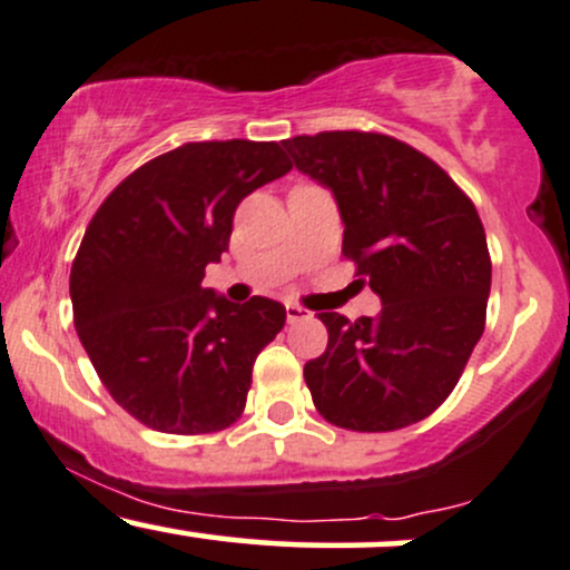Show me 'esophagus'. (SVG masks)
<instances>
[{"label":"esophagus","mask_w":570,"mask_h":570,"mask_svg":"<svg viewBox=\"0 0 570 570\" xmlns=\"http://www.w3.org/2000/svg\"><path fill=\"white\" fill-rule=\"evenodd\" d=\"M285 317H287V323H298V320L309 317V312L298 304H285Z\"/></svg>","instance_id":"34e87169"}]
</instances>
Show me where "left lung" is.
Listing matches in <instances>:
<instances>
[{"label": "left lung", "mask_w": 570, "mask_h": 570, "mask_svg": "<svg viewBox=\"0 0 570 570\" xmlns=\"http://www.w3.org/2000/svg\"><path fill=\"white\" fill-rule=\"evenodd\" d=\"M336 199L344 256L381 298L376 317L323 312L327 350L304 365L331 424L392 432L453 392L485 327L491 256L478 210L430 157L379 132L283 140Z\"/></svg>", "instance_id": "1"}]
</instances>
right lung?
Masks as SVG:
<instances>
[{"instance_id": "add662e5", "label": "right lung", "mask_w": 570, "mask_h": 570, "mask_svg": "<svg viewBox=\"0 0 570 570\" xmlns=\"http://www.w3.org/2000/svg\"><path fill=\"white\" fill-rule=\"evenodd\" d=\"M291 167L279 144H186L140 165L92 216L71 266L73 325L106 390L140 424L205 434L243 413L285 306L232 304L203 277L229 245L243 197Z\"/></svg>"}]
</instances>
